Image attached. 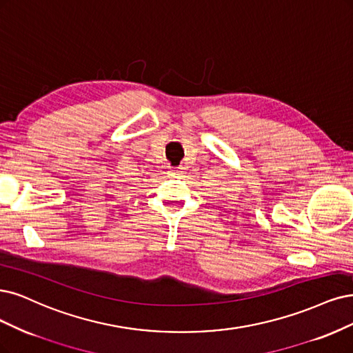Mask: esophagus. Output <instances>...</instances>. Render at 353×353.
I'll use <instances>...</instances> for the list:
<instances>
[{
  "label": "esophagus",
  "mask_w": 353,
  "mask_h": 353,
  "mask_svg": "<svg viewBox=\"0 0 353 353\" xmlns=\"http://www.w3.org/2000/svg\"><path fill=\"white\" fill-rule=\"evenodd\" d=\"M182 174H184V169H182V168H175V169H171V171L168 172L169 176H181Z\"/></svg>",
  "instance_id": "1"
}]
</instances>
